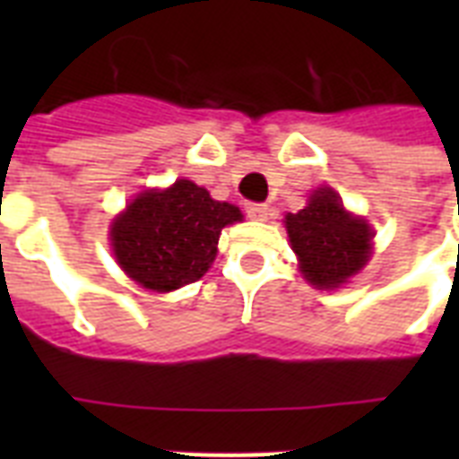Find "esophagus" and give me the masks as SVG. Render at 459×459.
I'll list each match as a JSON object with an SVG mask.
<instances>
[{"mask_svg":"<svg viewBox=\"0 0 459 459\" xmlns=\"http://www.w3.org/2000/svg\"><path fill=\"white\" fill-rule=\"evenodd\" d=\"M245 212H247V216L255 219V221H266V216H269V207L262 204V202H247V204H245Z\"/></svg>","mask_w":459,"mask_h":459,"instance_id":"1","label":"esophagus"}]
</instances>
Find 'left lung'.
Returning <instances> with one entry per match:
<instances>
[{"label":"left lung","mask_w":459,"mask_h":459,"mask_svg":"<svg viewBox=\"0 0 459 459\" xmlns=\"http://www.w3.org/2000/svg\"><path fill=\"white\" fill-rule=\"evenodd\" d=\"M286 230L302 276L314 288H341L371 257V226L350 214L331 187H316L305 209L286 214Z\"/></svg>","instance_id":"left-lung-1"}]
</instances>
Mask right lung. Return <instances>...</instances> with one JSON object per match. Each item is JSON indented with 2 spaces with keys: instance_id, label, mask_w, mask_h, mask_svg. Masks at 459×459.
Returning a JSON list of instances; mask_svg holds the SVG:
<instances>
[{
  "instance_id": "1",
  "label": "right lung",
  "mask_w": 459,
  "mask_h": 459,
  "mask_svg": "<svg viewBox=\"0 0 459 459\" xmlns=\"http://www.w3.org/2000/svg\"><path fill=\"white\" fill-rule=\"evenodd\" d=\"M243 221L236 204L212 200L204 187L180 178L166 190H145L111 223L118 266L157 293L200 281L216 257L219 236Z\"/></svg>"
}]
</instances>
